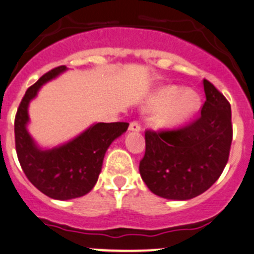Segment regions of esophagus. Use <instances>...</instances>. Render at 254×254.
<instances>
[{
	"label": "esophagus",
	"mask_w": 254,
	"mask_h": 254,
	"mask_svg": "<svg viewBox=\"0 0 254 254\" xmlns=\"http://www.w3.org/2000/svg\"><path fill=\"white\" fill-rule=\"evenodd\" d=\"M129 130L130 132H139L140 130V126H139V124H138V122H130V125H129Z\"/></svg>",
	"instance_id": "esophagus-1"
}]
</instances>
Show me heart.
Returning <instances> with one entry per match:
<instances>
[{"label": "heart", "mask_w": 254, "mask_h": 254, "mask_svg": "<svg viewBox=\"0 0 254 254\" xmlns=\"http://www.w3.org/2000/svg\"><path fill=\"white\" fill-rule=\"evenodd\" d=\"M200 106V97L194 90H184L175 85H167L158 89L150 97L148 107L159 111L157 125L162 128H175L189 121Z\"/></svg>", "instance_id": "heart-1"}]
</instances>
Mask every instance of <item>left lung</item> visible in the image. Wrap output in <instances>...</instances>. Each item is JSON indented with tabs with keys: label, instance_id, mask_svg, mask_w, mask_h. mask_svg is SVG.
I'll list each match as a JSON object with an SVG mask.
<instances>
[{
	"label": "left lung",
	"instance_id": "8db88e82",
	"mask_svg": "<svg viewBox=\"0 0 254 254\" xmlns=\"http://www.w3.org/2000/svg\"><path fill=\"white\" fill-rule=\"evenodd\" d=\"M201 115L177 130L145 132V154L139 163L143 182L168 200H189L206 191L225 169L232 142L231 105L204 79Z\"/></svg>",
	"mask_w": 254,
	"mask_h": 254
}]
</instances>
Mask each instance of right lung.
<instances>
[{
    "label": "right lung",
    "instance_id": "obj_1",
    "mask_svg": "<svg viewBox=\"0 0 254 254\" xmlns=\"http://www.w3.org/2000/svg\"><path fill=\"white\" fill-rule=\"evenodd\" d=\"M66 70L65 65L55 67L32 85L22 99L14 120L16 150L24 174L39 191L63 201L91 191L101 173L106 150L129 126L127 122H99L63 144L42 148L27 128L29 104L43 85Z\"/></svg>",
    "mask_w": 254,
    "mask_h": 254
}]
</instances>
